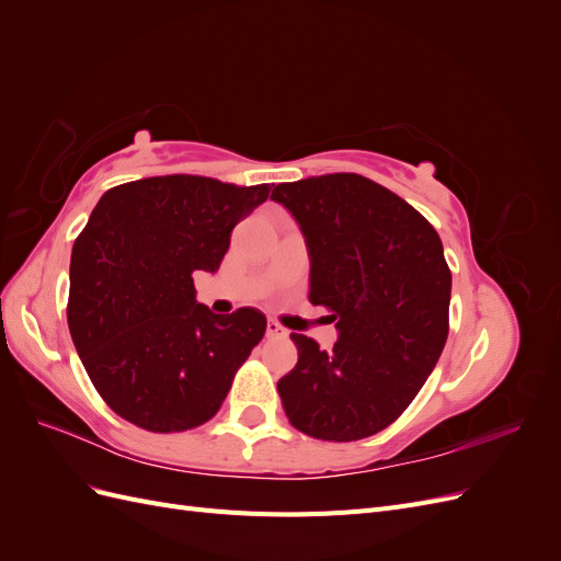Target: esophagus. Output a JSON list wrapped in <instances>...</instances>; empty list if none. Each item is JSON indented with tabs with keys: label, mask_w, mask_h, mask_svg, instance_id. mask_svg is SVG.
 <instances>
[{
	"label": "esophagus",
	"mask_w": 561,
	"mask_h": 561,
	"mask_svg": "<svg viewBox=\"0 0 561 561\" xmlns=\"http://www.w3.org/2000/svg\"><path fill=\"white\" fill-rule=\"evenodd\" d=\"M266 336H287V330L276 322L274 318L266 320Z\"/></svg>",
	"instance_id": "esophagus-1"
}]
</instances>
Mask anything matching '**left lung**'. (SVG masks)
Segmentation results:
<instances>
[{"label":"left lung","mask_w":561,"mask_h":561,"mask_svg":"<svg viewBox=\"0 0 561 561\" xmlns=\"http://www.w3.org/2000/svg\"><path fill=\"white\" fill-rule=\"evenodd\" d=\"M307 241L309 301L334 348L293 334L299 360L278 381L293 426L351 443L390 426L431 377L449 334L451 274L428 219L355 173L283 182L274 194Z\"/></svg>","instance_id":"left-lung-1"}]
</instances>
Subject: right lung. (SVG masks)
<instances>
[{"instance_id":"1","label":"right lung","mask_w":561,"mask_h":561,"mask_svg":"<svg viewBox=\"0 0 561 561\" xmlns=\"http://www.w3.org/2000/svg\"><path fill=\"white\" fill-rule=\"evenodd\" d=\"M268 192L163 175L118 184L98 201L72 248L67 322L118 416L180 433L217 414L266 318L254 309L213 313L196 301L194 271L215 274L233 227Z\"/></svg>"}]
</instances>
